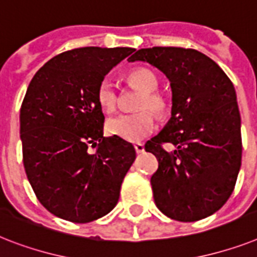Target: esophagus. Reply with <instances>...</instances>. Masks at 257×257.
<instances>
[{
    "mask_svg": "<svg viewBox=\"0 0 257 257\" xmlns=\"http://www.w3.org/2000/svg\"><path fill=\"white\" fill-rule=\"evenodd\" d=\"M135 149H136V152H137V153H143L144 150H145V148H144V144H141V143H136L135 144Z\"/></svg>",
    "mask_w": 257,
    "mask_h": 257,
    "instance_id": "esophagus-1",
    "label": "esophagus"
}]
</instances>
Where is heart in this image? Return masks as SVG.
I'll use <instances>...</instances> for the list:
<instances>
[{
  "label": "heart",
  "mask_w": 257,
  "mask_h": 257,
  "mask_svg": "<svg viewBox=\"0 0 257 257\" xmlns=\"http://www.w3.org/2000/svg\"><path fill=\"white\" fill-rule=\"evenodd\" d=\"M126 80L132 87L143 91L136 107L141 110L110 117L107 121V131L109 135L117 136L126 141H140L157 128L156 116L150 111L153 110L154 113L162 117L168 113L169 100L161 92L156 91L158 87L157 76L148 68H136L131 71ZM97 101L104 112H113L117 107V91L108 79L100 83L97 88Z\"/></svg>",
  "instance_id": "heart-1"
}]
</instances>
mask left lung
<instances>
[{
  "instance_id": "1",
  "label": "left lung",
  "mask_w": 257,
  "mask_h": 257,
  "mask_svg": "<svg viewBox=\"0 0 257 257\" xmlns=\"http://www.w3.org/2000/svg\"><path fill=\"white\" fill-rule=\"evenodd\" d=\"M128 60L148 62L172 85V118L145 144L158 161L150 178L154 202L179 222L212 215L231 197L241 165L240 113L232 81L193 49H141ZM165 142L176 150L166 152Z\"/></svg>"
}]
</instances>
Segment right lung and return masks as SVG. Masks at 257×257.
I'll return each instance as SVG.
<instances>
[{
    "label": "right lung",
    "instance_id": "right-lung-1",
    "mask_svg": "<svg viewBox=\"0 0 257 257\" xmlns=\"http://www.w3.org/2000/svg\"><path fill=\"white\" fill-rule=\"evenodd\" d=\"M135 51L80 47L54 56L37 71L21 105V140L27 179L51 214L88 223L116 206L136 158L133 145L104 137L97 88ZM89 147H96L93 154Z\"/></svg>",
    "mask_w": 257,
    "mask_h": 257
}]
</instances>
